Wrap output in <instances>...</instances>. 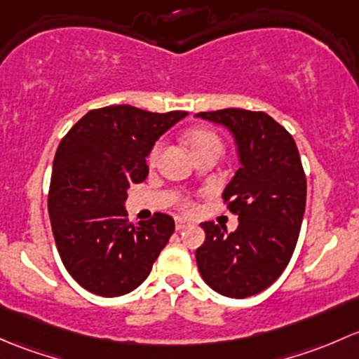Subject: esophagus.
<instances>
[{
    "label": "esophagus",
    "instance_id": "esophagus-1",
    "mask_svg": "<svg viewBox=\"0 0 359 359\" xmlns=\"http://www.w3.org/2000/svg\"><path fill=\"white\" fill-rule=\"evenodd\" d=\"M187 226H190V223H188L187 219H183V217H176V231L184 230Z\"/></svg>",
    "mask_w": 359,
    "mask_h": 359
}]
</instances>
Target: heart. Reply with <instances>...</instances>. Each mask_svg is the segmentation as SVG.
I'll return each instance as SVG.
<instances>
[{"label": "heart", "instance_id": "heart-1", "mask_svg": "<svg viewBox=\"0 0 359 359\" xmlns=\"http://www.w3.org/2000/svg\"><path fill=\"white\" fill-rule=\"evenodd\" d=\"M187 142L194 154L201 152V150L204 149H209V147H217V149H221L219 136H217L214 131H210V129H202V128L191 129V131H188L187 135ZM158 152H161V145H155L152 152L149 155V161L152 162V164L157 161ZM183 205L188 207V201H183Z\"/></svg>", "mask_w": 359, "mask_h": 359}]
</instances>
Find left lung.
Returning a JSON list of instances; mask_svg holds the SVG:
<instances>
[{"label":"left lung","instance_id":"obj_1","mask_svg":"<svg viewBox=\"0 0 359 359\" xmlns=\"http://www.w3.org/2000/svg\"><path fill=\"white\" fill-rule=\"evenodd\" d=\"M233 135L240 168L223 198L238 216L224 233L202 223L205 242L195 252L207 285L226 297L243 299L268 289L294 254L306 209V175L297 145L283 126L264 112L223 109L197 114Z\"/></svg>","mask_w":359,"mask_h":359}]
</instances>
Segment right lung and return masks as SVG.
Masks as SVG:
<instances>
[{
	"instance_id": "add662e5",
	"label": "right lung",
	"mask_w": 359,
	"mask_h": 359,
	"mask_svg": "<svg viewBox=\"0 0 359 359\" xmlns=\"http://www.w3.org/2000/svg\"><path fill=\"white\" fill-rule=\"evenodd\" d=\"M131 105L90 110L62 138L48 194L51 230L64 266L83 289L117 297L145 282L175 231V219L155 212L133 224L124 202L145 181L155 142L187 117Z\"/></svg>"
}]
</instances>
